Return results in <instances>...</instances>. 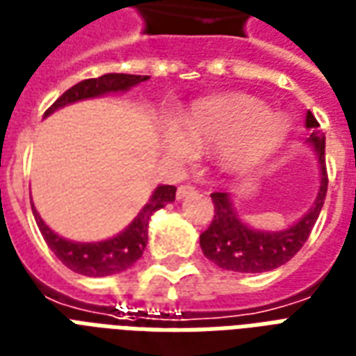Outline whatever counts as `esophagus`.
<instances>
[{
  "label": "esophagus",
  "instance_id": "1",
  "mask_svg": "<svg viewBox=\"0 0 356 356\" xmlns=\"http://www.w3.org/2000/svg\"><path fill=\"white\" fill-rule=\"evenodd\" d=\"M197 189L193 188V186H189V184H184V186H180L178 188V191H176V199H186L188 195L195 193Z\"/></svg>",
  "mask_w": 356,
  "mask_h": 356
}]
</instances>
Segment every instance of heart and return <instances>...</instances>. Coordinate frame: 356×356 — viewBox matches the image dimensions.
Returning <instances> with one entry per match:
<instances>
[{"instance_id": "1", "label": "heart", "mask_w": 356, "mask_h": 356, "mask_svg": "<svg viewBox=\"0 0 356 356\" xmlns=\"http://www.w3.org/2000/svg\"><path fill=\"white\" fill-rule=\"evenodd\" d=\"M289 133L287 120L268 112L250 95H223L191 106L175 129L167 133V149L186 157L189 149L221 148L223 161L245 168L270 156Z\"/></svg>"}]
</instances>
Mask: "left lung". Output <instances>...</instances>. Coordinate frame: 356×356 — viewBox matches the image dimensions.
Instances as JSON below:
<instances>
[{"mask_svg": "<svg viewBox=\"0 0 356 356\" xmlns=\"http://www.w3.org/2000/svg\"><path fill=\"white\" fill-rule=\"evenodd\" d=\"M306 127L312 133L308 140L317 154L321 167V188L314 207L285 231H257L238 218L231 193H212L213 219L207 231L200 234V250L204 257L218 264L219 268L244 274L268 272L291 261L306 244L325 204L328 186L325 135L319 131V122L309 111L306 114Z\"/></svg>", "mask_w": 356, "mask_h": 356, "instance_id": "1", "label": "left lung"}]
</instances>
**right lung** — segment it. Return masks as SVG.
<instances>
[{
  "label": "right lung",
  "mask_w": 356,
  "mask_h": 356,
  "mask_svg": "<svg viewBox=\"0 0 356 356\" xmlns=\"http://www.w3.org/2000/svg\"><path fill=\"white\" fill-rule=\"evenodd\" d=\"M144 80H148V76L125 73H106L99 79L82 80L79 84H74L73 88H69L63 95H60L58 101H54V105L44 112V116H50L52 112H56L61 106L71 105V103H76L82 99L101 97L106 93L127 92ZM175 197V186L156 188V191L152 193V197L144 204L143 210L138 212L137 218L133 219L124 231L108 240H101V242H71V240L61 238L60 234H56L42 221L35 207H31V210H33L37 227H39L44 242L67 268H71L82 276L103 277L131 268L138 259L143 257L146 244H148V223L152 213L157 212L159 208H163L168 202H172Z\"/></svg>",
  "instance_id": "1"
}]
</instances>
